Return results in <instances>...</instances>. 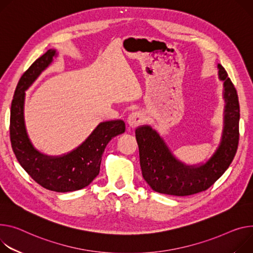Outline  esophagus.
Wrapping results in <instances>:
<instances>
[{
	"label": "esophagus",
	"instance_id": "esophagus-1",
	"mask_svg": "<svg viewBox=\"0 0 253 253\" xmlns=\"http://www.w3.org/2000/svg\"><path fill=\"white\" fill-rule=\"evenodd\" d=\"M142 122H143V115L139 111L131 113L127 119L128 126L132 129H135L136 127H138L139 125L142 124Z\"/></svg>",
	"mask_w": 253,
	"mask_h": 253
}]
</instances>
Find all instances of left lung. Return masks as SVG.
<instances>
[{"label": "left lung", "mask_w": 253, "mask_h": 253, "mask_svg": "<svg viewBox=\"0 0 253 253\" xmlns=\"http://www.w3.org/2000/svg\"><path fill=\"white\" fill-rule=\"evenodd\" d=\"M218 68L219 78L224 82V128L219 147L206 164L183 165L150 126H140L135 130L142 175L153 191L178 197L206 191L232 163L239 141L238 96L225 68L221 64Z\"/></svg>", "instance_id": "left-lung-1"}]
</instances>
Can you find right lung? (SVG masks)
Here are the masks:
<instances>
[{"label":"right lung","instance_id":"1","mask_svg":"<svg viewBox=\"0 0 253 253\" xmlns=\"http://www.w3.org/2000/svg\"><path fill=\"white\" fill-rule=\"evenodd\" d=\"M56 55L49 49L37 58L21 77L11 106L10 138L21 167L44 189L58 193L81 190L100 172L103 152L113 137L125 132L122 120L102 122L84 142L70 153L51 157L37 151L31 144L24 122L25 90Z\"/></svg>","mask_w":253,"mask_h":253}]
</instances>
